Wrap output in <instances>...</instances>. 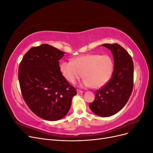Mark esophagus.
I'll use <instances>...</instances> for the list:
<instances>
[{"mask_svg": "<svg viewBox=\"0 0 153 153\" xmlns=\"http://www.w3.org/2000/svg\"><path fill=\"white\" fill-rule=\"evenodd\" d=\"M76 92H77V93H78V94H82V93H83V92H84V91H82L79 90V89H77Z\"/></svg>", "mask_w": 153, "mask_h": 153, "instance_id": "34e87169", "label": "esophagus"}]
</instances>
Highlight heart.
<instances>
[{
    "label": "heart",
    "mask_w": 153,
    "mask_h": 153,
    "mask_svg": "<svg viewBox=\"0 0 153 153\" xmlns=\"http://www.w3.org/2000/svg\"><path fill=\"white\" fill-rule=\"evenodd\" d=\"M60 69L70 84H75L84 76L83 84L85 86L100 89L107 84L112 76L114 62L108 55L89 53L76 57L71 62H62Z\"/></svg>",
    "instance_id": "heart-1"
}]
</instances>
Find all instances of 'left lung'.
<instances>
[{
    "instance_id": "left-lung-1",
    "label": "left lung",
    "mask_w": 153,
    "mask_h": 153,
    "mask_svg": "<svg viewBox=\"0 0 153 153\" xmlns=\"http://www.w3.org/2000/svg\"><path fill=\"white\" fill-rule=\"evenodd\" d=\"M111 50L114 69L107 84L96 91L95 99L89 104L97 115L109 117L119 112L130 97L133 88V62L131 55L117 43L103 44Z\"/></svg>"
}]
</instances>
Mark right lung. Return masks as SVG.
Here are the masks:
<instances>
[{
	"instance_id": "add662e5",
	"label": "right lung",
	"mask_w": 153,
	"mask_h": 153,
	"mask_svg": "<svg viewBox=\"0 0 153 153\" xmlns=\"http://www.w3.org/2000/svg\"><path fill=\"white\" fill-rule=\"evenodd\" d=\"M65 52L43 44L32 47L18 68L22 94L29 108L39 117L57 121L71 107L76 89L69 84L60 70L59 61Z\"/></svg>"
}]
</instances>
